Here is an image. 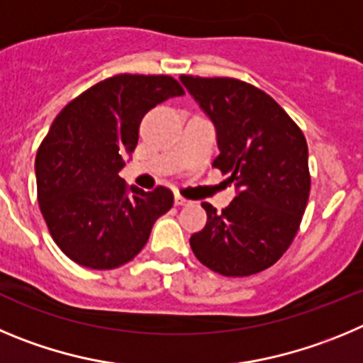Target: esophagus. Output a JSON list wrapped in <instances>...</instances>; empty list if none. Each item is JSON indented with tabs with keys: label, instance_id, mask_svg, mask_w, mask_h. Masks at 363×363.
<instances>
[{
	"label": "esophagus",
	"instance_id": "esophagus-1",
	"mask_svg": "<svg viewBox=\"0 0 363 363\" xmlns=\"http://www.w3.org/2000/svg\"><path fill=\"white\" fill-rule=\"evenodd\" d=\"M188 204H191V201H188V199H184V197H181V195H175V206H188Z\"/></svg>",
	"mask_w": 363,
	"mask_h": 363
}]
</instances>
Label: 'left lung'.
<instances>
[{
  "label": "left lung",
  "mask_w": 363,
  "mask_h": 363,
  "mask_svg": "<svg viewBox=\"0 0 363 363\" xmlns=\"http://www.w3.org/2000/svg\"><path fill=\"white\" fill-rule=\"evenodd\" d=\"M217 133L213 166L230 174L235 199L191 235L195 257L224 277L273 266L293 242L311 188L308 143L298 126L259 88L230 77L181 76Z\"/></svg>",
  "instance_id": "8db88e82"
}]
</instances>
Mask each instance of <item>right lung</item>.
I'll return each mask as SVG.
<instances>
[{
    "mask_svg": "<svg viewBox=\"0 0 363 363\" xmlns=\"http://www.w3.org/2000/svg\"><path fill=\"white\" fill-rule=\"evenodd\" d=\"M182 94L169 76L121 74L88 88L55 117L35 155V179L41 213L68 259L90 269L130 262L153 222L174 206L168 188H128L119 172L145 113Z\"/></svg>",
    "mask_w": 363,
    "mask_h": 363,
    "instance_id": "add662e5",
    "label": "right lung"
}]
</instances>
